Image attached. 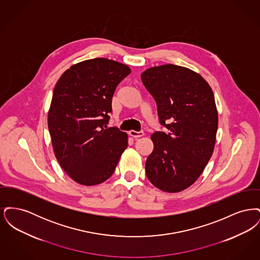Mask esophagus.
<instances>
[{"label": "esophagus", "instance_id": "esophagus-1", "mask_svg": "<svg viewBox=\"0 0 260 260\" xmlns=\"http://www.w3.org/2000/svg\"><path fill=\"white\" fill-rule=\"evenodd\" d=\"M129 136L135 137V138H138V137H141V136H144L143 132H136V131H129Z\"/></svg>", "mask_w": 260, "mask_h": 260}]
</instances>
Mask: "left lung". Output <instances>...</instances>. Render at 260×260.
<instances>
[{
    "label": "left lung",
    "instance_id": "left-lung-1",
    "mask_svg": "<svg viewBox=\"0 0 260 260\" xmlns=\"http://www.w3.org/2000/svg\"><path fill=\"white\" fill-rule=\"evenodd\" d=\"M141 81L157 103L160 123L171 131L151 136L147 178L164 192H181L195 183L213 153L218 127L213 91L199 73L174 64L150 67Z\"/></svg>",
    "mask_w": 260,
    "mask_h": 260
}]
</instances>
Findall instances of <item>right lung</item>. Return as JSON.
<instances>
[{"label": "right lung", "mask_w": 260, "mask_h": 260, "mask_svg": "<svg viewBox=\"0 0 260 260\" xmlns=\"http://www.w3.org/2000/svg\"><path fill=\"white\" fill-rule=\"evenodd\" d=\"M131 72L121 62L92 58L72 65L54 87L48 113L51 144L60 167L79 184L106 181L127 147V135L107 124L115 89Z\"/></svg>", "instance_id": "add662e5"}]
</instances>
